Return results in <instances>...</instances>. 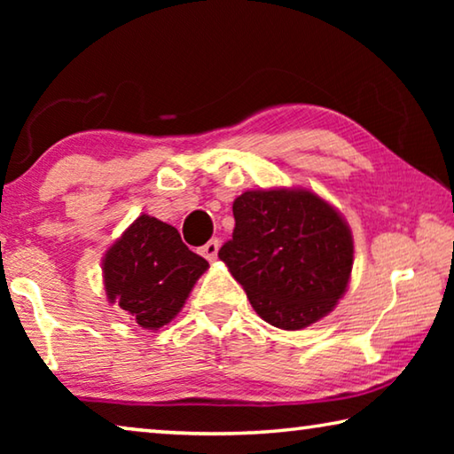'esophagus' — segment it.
<instances>
[{
	"mask_svg": "<svg viewBox=\"0 0 454 454\" xmlns=\"http://www.w3.org/2000/svg\"><path fill=\"white\" fill-rule=\"evenodd\" d=\"M218 248H220V242L216 240V238H214V240L206 242L202 248H200V252H202L204 258H208L212 262V260H216V256H218Z\"/></svg>",
	"mask_w": 454,
	"mask_h": 454,
	"instance_id": "esophagus-1",
	"label": "esophagus"
}]
</instances>
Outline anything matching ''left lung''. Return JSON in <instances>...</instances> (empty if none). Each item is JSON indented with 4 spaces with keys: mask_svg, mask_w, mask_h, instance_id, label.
<instances>
[{
    "mask_svg": "<svg viewBox=\"0 0 454 454\" xmlns=\"http://www.w3.org/2000/svg\"><path fill=\"white\" fill-rule=\"evenodd\" d=\"M232 240L218 256L258 317L301 330L347 292L355 244L333 206L310 190H248L234 200Z\"/></svg>",
    "mask_w": 454,
    "mask_h": 454,
    "instance_id": "1",
    "label": "left lung"
}]
</instances>
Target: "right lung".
I'll return each mask as SVG.
<instances>
[{
    "label": "right lung",
    "instance_id": "add662e5",
    "mask_svg": "<svg viewBox=\"0 0 454 454\" xmlns=\"http://www.w3.org/2000/svg\"><path fill=\"white\" fill-rule=\"evenodd\" d=\"M208 262L182 242L174 226L142 214L106 252L102 270L110 302L136 325L158 330L182 310Z\"/></svg>",
    "mask_w": 454,
    "mask_h": 454
}]
</instances>
